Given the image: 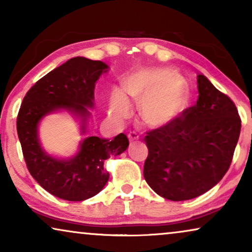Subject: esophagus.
<instances>
[{
	"label": "esophagus",
	"instance_id": "1",
	"mask_svg": "<svg viewBox=\"0 0 252 252\" xmlns=\"http://www.w3.org/2000/svg\"><path fill=\"white\" fill-rule=\"evenodd\" d=\"M128 140H129V142H133V141H137L139 140V135H137L136 133H134V132H130V133H128Z\"/></svg>",
	"mask_w": 252,
	"mask_h": 252
}]
</instances>
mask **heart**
<instances>
[{"instance_id":"obj_1","label":"heart","mask_w":252,"mask_h":252,"mask_svg":"<svg viewBox=\"0 0 252 252\" xmlns=\"http://www.w3.org/2000/svg\"><path fill=\"white\" fill-rule=\"evenodd\" d=\"M123 92L139 103V113L144 125L163 127L178 118L188 99L187 88L173 72L163 67H139L122 82ZM130 104L120 91H113L110 116L120 120L128 115Z\"/></svg>"}]
</instances>
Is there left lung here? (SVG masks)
Listing matches in <instances>:
<instances>
[{"label": "left lung", "instance_id": "1", "mask_svg": "<svg viewBox=\"0 0 252 252\" xmlns=\"http://www.w3.org/2000/svg\"><path fill=\"white\" fill-rule=\"evenodd\" d=\"M198 98L181 117L144 137L143 175L155 192L187 201L210 190L232 163L241 132L237 109L208 78L197 75Z\"/></svg>", "mask_w": 252, "mask_h": 252}]
</instances>
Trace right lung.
<instances>
[{"mask_svg": "<svg viewBox=\"0 0 252 252\" xmlns=\"http://www.w3.org/2000/svg\"><path fill=\"white\" fill-rule=\"evenodd\" d=\"M109 66L85 57L68 60L40 79L27 92L17 117V132L30 173L43 189L65 201H85L98 194L109 180L104 161L128 147L125 134L110 141L87 136L71 158H57L41 147L39 125L44 117L67 111L87 132L89 109L94 108L95 84Z\"/></svg>", "mask_w": 252, "mask_h": 252, "instance_id": "1", "label": "right lung"}]
</instances>
